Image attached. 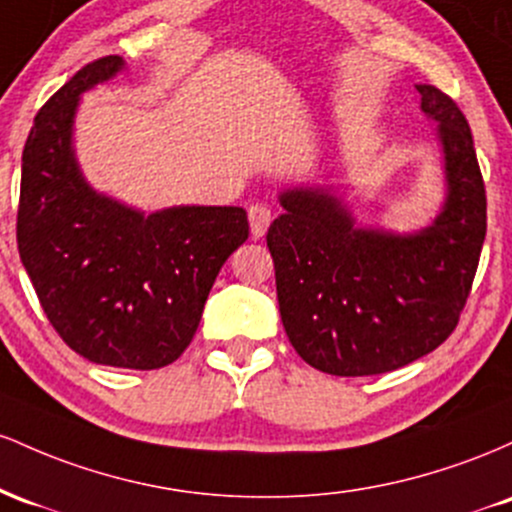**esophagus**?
<instances>
[{
    "mask_svg": "<svg viewBox=\"0 0 512 512\" xmlns=\"http://www.w3.org/2000/svg\"><path fill=\"white\" fill-rule=\"evenodd\" d=\"M248 219H250V233L252 238H262L267 233L269 223H272V209L267 204H252L248 209Z\"/></svg>",
    "mask_w": 512,
    "mask_h": 512,
    "instance_id": "1",
    "label": "esophagus"
}]
</instances>
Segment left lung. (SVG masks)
I'll use <instances>...</instances> for the list:
<instances>
[{"label":"left lung","mask_w":512,"mask_h":512,"mask_svg":"<svg viewBox=\"0 0 512 512\" xmlns=\"http://www.w3.org/2000/svg\"><path fill=\"white\" fill-rule=\"evenodd\" d=\"M438 122L448 197L411 236L356 228L332 192H281L267 231L289 342L330 375L390 373L438 349L460 322L486 238V190L472 129L448 93L416 86Z\"/></svg>","instance_id":"left-lung-1"}]
</instances>
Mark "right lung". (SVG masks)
Returning a JSON list of instances; mask_svg holds the SVG:
<instances>
[{"instance_id": "right-lung-1", "label": "right lung", "mask_w": 512, "mask_h": 512, "mask_svg": "<svg viewBox=\"0 0 512 512\" xmlns=\"http://www.w3.org/2000/svg\"><path fill=\"white\" fill-rule=\"evenodd\" d=\"M88 62L35 115L23 146L19 255L62 342L91 363L154 370L195 337L216 274L248 240L240 207H173L144 216L98 195L76 166L79 96L122 69Z\"/></svg>"}]
</instances>
